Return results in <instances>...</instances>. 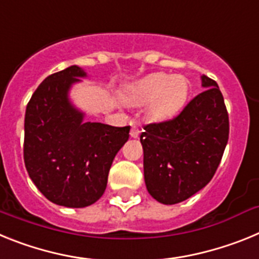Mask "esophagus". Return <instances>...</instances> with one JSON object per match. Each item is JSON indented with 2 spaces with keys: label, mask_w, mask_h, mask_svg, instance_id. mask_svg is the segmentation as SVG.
Listing matches in <instances>:
<instances>
[{
  "label": "esophagus",
  "mask_w": 259,
  "mask_h": 259,
  "mask_svg": "<svg viewBox=\"0 0 259 259\" xmlns=\"http://www.w3.org/2000/svg\"><path fill=\"white\" fill-rule=\"evenodd\" d=\"M140 130H139V128L136 127V125H132V128H131V132H130V134H131V136L132 137H137L139 136V135H140Z\"/></svg>",
  "instance_id": "esophagus-1"
}]
</instances>
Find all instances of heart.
<instances>
[{
    "instance_id": "b5f03b06",
    "label": "heart",
    "mask_w": 259,
    "mask_h": 259,
    "mask_svg": "<svg viewBox=\"0 0 259 259\" xmlns=\"http://www.w3.org/2000/svg\"><path fill=\"white\" fill-rule=\"evenodd\" d=\"M188 81L183 76L152 74L137 81L130 91V101L143 105L149 102L148 114L154 120L175 115L185 104Z\"/></svg>"
}]
</instances>
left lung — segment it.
<instances>
[{
  "label": "left lung",
  "instance_id": "left-lung-1",
  "mask_svg": "<svg viewBox=\"0 0 259 259\" xmlns=\"http://www.w3.org/2000/svg\"><path fill=\"white\" fill-rule=\"evenodd\" d=\"M205 91L176 116L144 125V176L158 202L187 200L212 179L230 135V119L217 81L202 76Z\"/></svg>",
  "mask_w": 259,
  "mask_h": 259
}]
</instances>
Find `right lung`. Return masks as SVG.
<instances>
[{
  "instance_id": "1",
  "label": "right lung",
  "mask_w": 259,
  "mask_h": 259,
  "mask_svg": "<svg viewBox=\"0 0 259 259\" xmlns=\"http://www.w3.org/2000/svg\"><path fill=\"white\" fill-rule=\"evenodd\" d=\"M85 72L77 66L52 74L27 104L23 157L29 178L52 202L85 207L100 200L130 125L83 122L67 92Z\"/></svg>"
}]
</instances>
